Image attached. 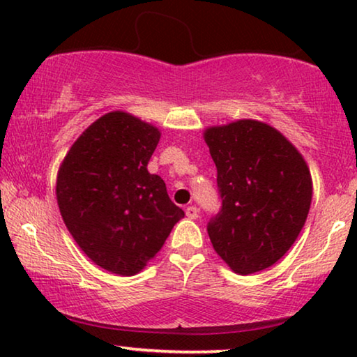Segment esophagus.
I'll use <instances>...</instances> for the list:
<instances>
[{
    "label": "esophagus",
    "instance_id": "esophagus-1",
    "mask_svg": "<svg viewBox=\"0 0 357 357\" xmlns=\"http://www.w3.org/2000/svg\"><path fill=\"white\" fill-rule=\"evenodd\" d=\"M185 214H187L188 219H197L199 211H198L197 206H188L187 209H185Z\"/></svg>",
    "mask_w": 357,
    "mask_h": 357
}]
</instances>
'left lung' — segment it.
Here are the masks:
<instances>
[{
  "instance_id": "left-lung-1",
  "label": "left lung",
  "mask_w": 357,
  "mask_h": 357,
  "mask_svg": "<svg viewBox=\"0 0 357 357\" xmlns=\"http://www.w3.org/2000/svg\"><path fill=\"white\" fill-rule=\"evenodd\" d=\"M218 169L221 209L209 219L214 250L238 275L275 265L304 227L312 177L299 151L273 126L238 120L204 131Z\"/></svg>"
}]
</instances>
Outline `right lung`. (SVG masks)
<instances>
[{"label":"right lung","mask_w":357,"mask_h":357,"mask_svg":"<svg viewBox=\"0 0 357 357\" xmlns=\"http://www.w3.org/2000/svg\"><path fill=\"white\" fill-rule=\"evenodd\" d=\"M159 138L155 126L110 112L76 139L58 170L68 231L96 265L115 275L143 270L185 216L164 180L148 172Z\"/></svg>","instance_id":"1"}]
</instances>
